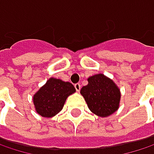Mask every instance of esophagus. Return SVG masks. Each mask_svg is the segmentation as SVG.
Returning <instances> with one entry per match:
<instances>
[{
    "instance_id": "esophagus-1",
    "label": "esophagus",
    "mask_w": 154,
    "mask_h": 154,
    "mask_svg": "<svg viewBox=\"0 0 154 154\" xmlns=\"http://www.w3.org/2000/svg\"><path fill=\"white\" fill-rule=\"evenodd\" d=\"M74 88H75L76 91H77V92H79V91L81 90V84H80V83H76V84H74Z\"/></svg>"
}]
</instances>
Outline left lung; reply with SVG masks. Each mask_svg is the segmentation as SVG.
Segmentation results:
<instances>
[{
	"mask_svg": "<svg viewBox=\"0 0 154 154\" xmlns=\"http://www.w3.org/2000/svg\"><path fill=\"white\" fill-rule=\"evenodd\" d=\"M88 81V84L82 87L81 94L89 109L102 117L113 114L118 109L121 97L116 85L102 73L89 77Z\"/></svg>",
	"mask_w": 154,
	"mask_h": 154,
	"instance_id": "8db88e82",
	"label": "left lung"
}]
</instances>
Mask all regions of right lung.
<instances>
[{
  "instance_id": "obj_1",
  "label": "right lung",
  "mask_w": 154,
  "mask_h": 154,
  "mask_svg": "<svg viewBox=\"0 0 154 154\" xmlns=\"http://www.w3.org/2000/svg\"><path fill=\"white\" fill-rule=\"evenodd\" d=\"M75 88L70 82L51 78L33 97V103L39 115L51 117L63 109L64 103Z\"/></svg>"
}]
</instances>
